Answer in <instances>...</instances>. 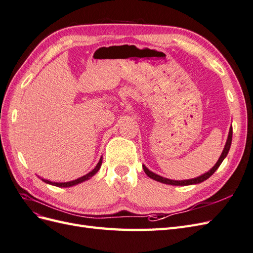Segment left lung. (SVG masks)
I'll list each match as a JSON object with an SVG mask.
<instances>
[{
	"label": "left lung",
	"mask_w": 253,
	"mask_h": 253,
	"mask_svg": "<svg viewBox=\"0 0 253 253\" xmlns=\"http://www.w3.org/2000/svg\"><path fill=\"white\" fill-rule=\"evenodd\" d=\"M231 141H232V127H230V131H229V135H228V139H227V142H226V145H225V149L223 151V153H221V155L219 157V159L217 160V163L215 164V166H214L212 169L209 171L205 173L204 175L202 176H198V177L196 178H193V179H188V180H172V179H168V178H164L162 177V176H159L155 173H153L151 171L148 170V168L145 166H142L143 167V171L145 172V174H147L150 178L154 179L156 181H159V182H163V183H167V185H173V186H188V185H193V183H200L206 179H208L210 176L215 172L218 167L220 166V164L223 163V160L225 159V157L227 156L229 150H230V145H231Z\"/></svg>",
	"instance_id": "obj_1"
}]
</instances>
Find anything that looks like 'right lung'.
Instances as JSON below:
<instances>
[{"label": "right lung", "mask_w": 253, "mask_h": 253, "mask_svg": "<svg viewBox=\"0 0 253 253\" xmlns=\"http://www.w3.org/2000/svg\"><path fill=\"white\" fill-rule=\"evenodd\" d=\"M101 164H102V159L99 160V163L97 164L95 169H93V171H90V172L87 173L86 175H84V176H82V177H80V178H78V179H75V180H73V181H68V182H52V181H49V180H44V179H42V180H44L46 183H50V185H52V186H56V187H63V188L72 187V186H74V185H77V183H79V182H82V181H84V180L88 179L89 177H91V176L95 175V174L98 172V170L100 169Z\"/></svg>", "instance_id": "right-lung-1"}]
</instances>
